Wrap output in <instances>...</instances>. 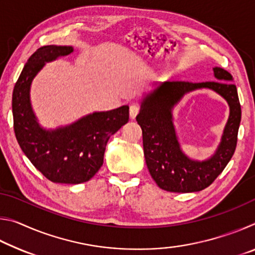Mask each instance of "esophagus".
<instances>
[{
	"label": "esophagus",
	"instance_id": "esophagus-1",
	"mask_svg": "<svg viewBox=\"0 0 255 255\" xmlns=\"http://www.w3.org/2000/svg\"><path fill=\"white\" fill-rule=\"evenodd\" d=\"M138 112H139V106L132 103V105L129 107V115H130V118H132V119L135 118L138 115Z\"/></svg>",
	"mask_w": 255,
	"mask_h": 255
}]
</instances>
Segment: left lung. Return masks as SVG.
<instances>
[{
  "label": "left lung",
  "instance_id": "1",
  "mask_svg": "<svg viewBox=\"0 0 255 255\" xmlns=\"http://www.w3.org/2000/svg\"><path fill=\"white\" fill-rule=\"evenodd\" d=\"M218 81L192 83L166 81L146 94L136 120L143 130L145 161L159 188L170 192L201 191L222 173L235 152L241 123V105L233 76L221 67H214ZM199 88L217 92L230 106V117L224 128L221 144L213 157L197 161L180 149L171 110L185 93Z\"/></svg>",
  "mask_w": 255,
  "mask_h": 255
}]
</instances>
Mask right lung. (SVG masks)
Segmentation results:
<instances>
[{
    "mask_svg": "<svg viewBox=\"0 0 255 255\" xmlns=\"http://www.w3.org/2000/svg\"><path fill=\"white\" fill-rule=\"evenodd\" d=\"M72 46H44L30 56L12 94L16 140L38 171L55 183L79 184L89 181L103 164L111 135L129 120V107L93 112L65 127H40L30 102L32 80L46 65L73 53Z\"/></svg>",
    "mask_w": 255,
    "mask_h": 255,
    "instance_id": "obj_1",
    "label": "right lung"
}]
</instances>
